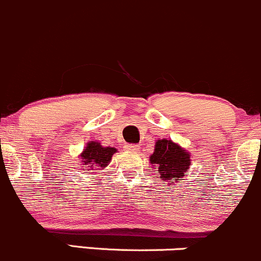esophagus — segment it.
I'll list each match as a JSON object with an SVG mask.
<instances>
[{
  "label": "esophagus",
  "mask_w": 261,
  "mask_h": 261,
  "mask_svg": "<svg viewBox=\"0 0 261 261\" xmlns=\"http://www.w3.org/2000/svg\"><path fill=\"white\" fill-rule=\"evenodd\" d=\"M125 149H127L128 152H132V153L139 152V147L138 145H134V144H128L127 147H125Z\"/></svg>",
  "instance_id": "obj_1"
}]
</instances>
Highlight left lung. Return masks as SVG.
<instances>
[{
  "label": "left lung",
  "instance_id": "8db88e82",
  "mask_svg": "<svg viewBox=\"0 0 261 261\" xmlns=\"http://www.w3.org/2000/svg\"><path fill=\"white\" fill-rule=\"evenodd\" d=\"M150 164L159 173L164 183L179 181L192 164L190 153L172 139H158L149 156Z\"/></svg>",
  "mask_w": 261,
  "mask_h": 261
}]
</instances>
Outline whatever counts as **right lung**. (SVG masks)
<instances>
[{
  "instance_id": "right-lung-1",
  "label": "right lung",
  "mask_w": 261,
  "mask_h": 261,
  "mask_svg": "<svg viewBox=\"0 0 261 261\" xmlns=\"http://www.w3.org/2000/svg\"><path fill=\"white\" fill-rule=\"evenodd\" d=\"M117 153L114 147H103L99 142L91 141L87 143L83 152L80 154L83 170H103L111 163L113 154Z\"/></svg>"
}]
</instances>
